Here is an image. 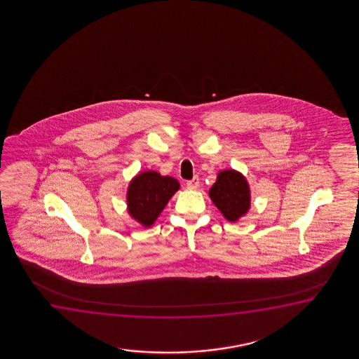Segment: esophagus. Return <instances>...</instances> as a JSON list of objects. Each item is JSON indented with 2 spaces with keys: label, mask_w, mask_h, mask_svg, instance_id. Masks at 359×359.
Returning a JSON list of instances; mask_svg holds the SVG:
<instances>
[{
  "label": "esophagus",
  "mask_w": 359,
  "mask_h": 359,
  "mask_svg": "<svg viewBox=\"0 0 359 359\" xmlns=\"http://www.w3.org/2000/svg\"><path fill=\"white\" fill-rule=\"evenodd\" d=\"M198 177H195L192 180H189L187 182V189H190V190H196L197 187H198Z\"/></svg>",
  "instance_id": "1"
}]
</instances>
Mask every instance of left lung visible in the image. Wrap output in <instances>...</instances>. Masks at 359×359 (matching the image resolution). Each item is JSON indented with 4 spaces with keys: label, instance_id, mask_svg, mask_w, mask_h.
Wrapping results in <instances>:
<instances>
[{
    "label": "left lung",
    "instance_id": "left-lung-1",
    "mask_svg": "<svg viewBox=\"0 0 359 359\" xmlns=\"http://www.w3.org/2000/svg\"><path fill=\"white\" fill-rule=\"evenodd\" d=\"M208 195L226 221L238 222L250 210L249 182L241 172L234 169L218 172Z\"/></svg>",
    "mask_w": 359,
    "mask_h": 359
}]
</instances>
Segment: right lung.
I'll list each match as a JSON object with an SVG mask.
<instances>
[{"mask_svg":"<svg viewBox=\"0 0 359 359\" xmlns=\"http://www.w3.org/2000/svg\"><path fill=\"white\" fill-rule=\"evenodd\" d=\"M180 184L172 177L154 170L138 172L131 179L126 192L128 212L144 228L154 224Z\"/></svg>","mask_w":359,"mask_h":359,"instance_id":"right-lung-1","label":"right lung"}]
</instances>
